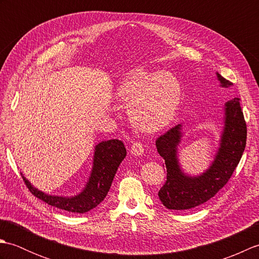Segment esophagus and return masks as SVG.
I'll return each mask as SVG.
<instances>
[{"label":"esophagus","mask_w":259,"mask_h":259,"mask_svg":"<svg viewBox=\"0 0 259 259\" xmlns=\"http://www.w3.org/2000/svg\"><path fill=\"white\" fill-rule=\"evenodd\" d=\"M130 152L133 153L134 156H142V153H144V146H142L141 142L139 141H136L131 146V149Z\"/></svg>","instance_id":"obj_1"}]
</instances>
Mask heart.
Segmentation results:
<instances>
[{
  "mask_svg": "<svg viewBox=\"0 0 259 259\" xmlns=\"http://www.w3.org/2000/svg\"><path fill=\"white\" fill-rule=\"evenodd\" d=\"M115 98L130 106L129 117L136 128L156 133L172 121L181 89L177 79L168 72L136 68L119 81Z\"/></svg>",
  "mask_w": 259,
  "mask_h": 259,
  "instance_id": "obj_1",
  "label": "heart"
}]
</instances>
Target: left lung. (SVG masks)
Masks as SVG:
<instances>
[{
	"instance_id": "obj_1",
	"label": "left lung",
	"mask_w": 259,
	"mask_h": 259,
	"mask_svg": "<svg viewBox=\"0 0 259 259\" xmlns=\"http://www.w3.org/2000/svg\"><path fill=\"white\" fill-rule=\"evenodd\" d=\"M219 85L233 83L216 72ZM223 130L218 148L209 167L199 175L185 172L178 158V147L184 137L183 123L174 126L156 141L158 153L167 168V180L159 190L162 205L172 210H187L202 205L212 198L232 177L243 156L246 146L247 128L239 99L234 98L224 104Z\"/></svg>"
}]
</instances>
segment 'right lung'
Segmentation results:
<instances>
[{
    "instance_id": "right-lung-1",
    "label": "right lung",
    "mask_w": 259,
    "mask_h": 259,
    "mask_svg": "<svg viewBox=\"0 0 259 259\" xmlns=\"http://www.w3.org/2000/svg\"><path fill=\"white\" fill-rule=\"evenodd\" d=\"M125 156V147L121 140L111 139L99 142L95 147V152H93L92 168L89 179L85 183L83 189L74 196L47 194V192L35 188L24 177L23 174L21 175L27 188L38 199L65 211L84 213L96 208L106 198L115 172Z\"/></svg>"
}]
</instances>
